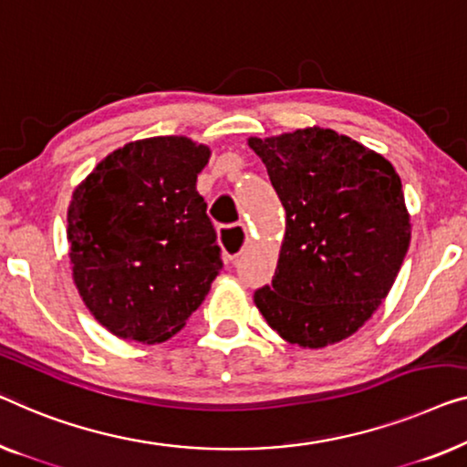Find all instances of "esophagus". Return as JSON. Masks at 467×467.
I'll list each match as a JSON object with an SVG mask.
<instances>
[{
	"label": "esophagus",
	"mask_w": 467,
	"mask_h": 467,
	"mask_svg": "<svg viewBox=\"0 0 467 467\" xmlns=\"http://www.w3.org/2000/svg\"><path fill=\"white\" fill-rule=\"evenodd\" d=\"M219 240H221V248L229 261L238 259L242 250L248 244V232L244 225H234V227H223L219 232Z\"/></svg>",
	"instance_id": "obj_1"
}]
</instances>
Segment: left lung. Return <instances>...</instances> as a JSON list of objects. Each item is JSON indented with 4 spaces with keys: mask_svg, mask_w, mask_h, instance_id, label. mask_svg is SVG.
<instances>
[{
    "mask_svg": "<svg viewBox=\"0 0 467 467\" xmlns=\"http://www.w3.org/2000/svg\"><path fill=\"white\" fill-rule=\"evenodd\" d=\"M248 147L286 211L278 267L254 293L256 309L293 346L348 339L388 296L410 244L396 168L320 126L250 137Z\"/></svg>",
    "mask_w": 467,
    "mask_h": 467,
    "instance_id": "8db88e82",
    "label": "left lung"
}]
</instances>
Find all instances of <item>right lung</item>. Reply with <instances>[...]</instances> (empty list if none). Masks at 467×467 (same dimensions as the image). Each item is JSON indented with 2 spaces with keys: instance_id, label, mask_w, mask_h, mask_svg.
Wrapping results in <instances>:
<instances>
[{
  "instance_id": "add662e5",
  "label": "right lung",
  "mask_w": 467,
  "mask_h": 467,
  "mask_svg": "<svg viewBox=\"0 0 467 467\" xmlns=\"http://www.w3.org/2000/svg\"><path fill=\"white\" fill-rule=\"evenodd\" d=\"M211 155L189 137L132 140L100 160L71 195L73 284L94 320L119 339H171L223 269L195 187Z\"/></svg>"
}]
</instances>
